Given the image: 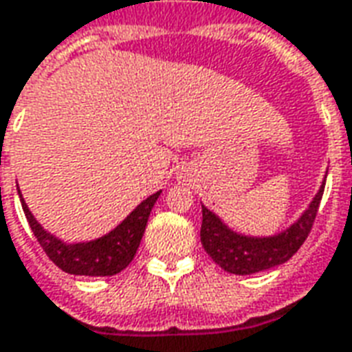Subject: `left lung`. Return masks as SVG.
I'll return each mask as SVG.
<instances>
[{"label":"left lung","instance_id":"left-lung-1","mask_svg":"<svg viewBox=\"0 0 352 352\" xmlns=\"http://www.w3.org/2000/svg\"><path fill=\"white\" fill-rule=\"evenodd\" d=\"M324 184L316 193L305 214L284 233L267 239H254L233 233L220 221L216 214L203 206V226H201V243L204 250L223 271L233 275H252L265 269L276 267L288 261L300 250L301 244L313 229L316 212L320 206Z\"/></svg>","mask_w":352,"mask_h":352}]
</instances>
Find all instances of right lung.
Wrapping results in <instances>:
<instances>
[{
  "label": "right lung",
  "instance_id": "obj_1",
  "mask_svg": "<svg viewBox=\"0 0 352 352\" xmlns=\"http://www.w3.org/2000/svg\"><path fill=\"white\" fill-rule=\"evenodd\" d=\"M159 195H161V191H157L151 197H148L144 203L138 204L126 216V220L119 223L111 233L104 235L102 239H96L92 243L79 244L62 243L60 239L47 233L37 223L36 218L32 216V212L24 203L22 195L21 203L37 243L41 244L43 252L54 265H58L64 273H69V275L109 276L121 273L131 263L132 258L136 256L142 235H144L146 226H148L149 212L153 208Z\"/></svg>",
  "mask_w": 352,
  "mask_h": 352
}]
</instances>
